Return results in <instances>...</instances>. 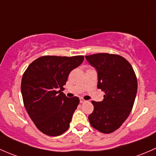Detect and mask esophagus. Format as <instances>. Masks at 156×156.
<instances>
[{
    "mask_svg": "<svg viewBox=\"0 0 156 156\" xmlns=\"http://www.w3.org/2000/svg\"><path fill=\"white\" fill-rule=\"evenodd\" d=\"M80 103H86V101H87L84 100V99H83V98H80Z\"/></svg>",
    "mask_w": 156,
    "mask_h": 156,
    "instance_id": "1",
    "label": "esophagus"
}]
</instances>
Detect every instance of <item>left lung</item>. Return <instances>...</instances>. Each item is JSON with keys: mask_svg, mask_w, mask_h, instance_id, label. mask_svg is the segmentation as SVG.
<instances>
[{"mask_svg": "<svg viewBox=\"0 0 156 156\" xmlns=\"http://www.w3.org/2000/svg\"><path fill=\"white\" fill-rule=\"evenodd\" d=\"M98 73V88L104 91L102 101H91L94 111L89 115L91 126L104 134L113 132L132 110L137 80L131 64L122 56L108 53L86 55Z\"/></svg>", "mask_w": 156, "mask_h": 156, "instance_id": "left-lung-1", "label": "left lung"}]
</instances>
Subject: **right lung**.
Returning <instances> with one entry per match:
<instances>
[{
    "mask_svg": "<svg viewBox=\"0 0 156 156\" xmlns=\"http://www.w3.org/2000/svg\"><path fill=\"white\" fill-rule=\"evenodd\" d=\"M84 56H43L30 64L24 73L21 91L25 110L37 128L49 136L68 129L80 99L63 93L67 77L80 66Z\"/></svg>",
    "mask_w": 156,
    "mask_h": 156,
    "instance_id": "1",
    "label": "right lung"
}]
</instances>
